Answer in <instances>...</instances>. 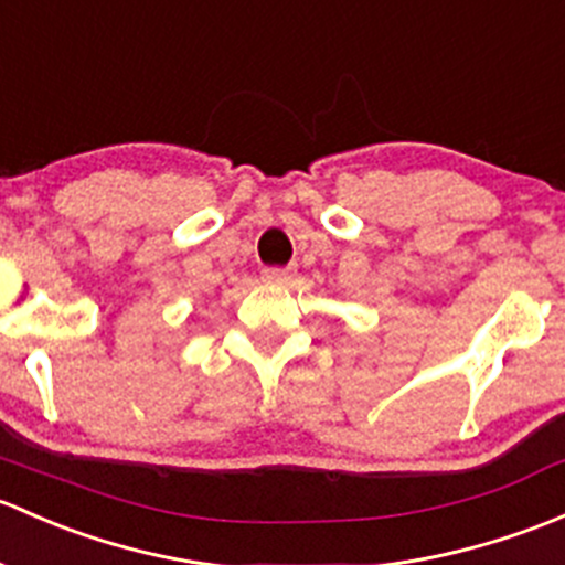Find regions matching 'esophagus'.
I'll list each match as a JSON object with an SVG mask.
<instances>
[{
    "instance_id": "1",
    "label": "esophagus",
    "mask_w": 565,
    "mask_h": 565,
    "mask_svg": "<svg viewBox=\"0 0 565 565\" xmlns=\"http://www.w3.org/2000/svg\"><path fill=\"white\" fill-rule=\"evenodd\" d=\"M289 276H292V273H289V267H265L263 270V281H267V284H284V281H289Z\"/></svg>"
}]
</instances>
